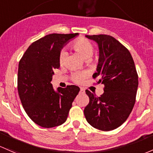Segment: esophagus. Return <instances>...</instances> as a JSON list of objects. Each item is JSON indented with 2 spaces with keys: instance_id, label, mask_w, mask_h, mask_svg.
Instances as JSON below:
<instances>
[{
  "instance_id": "34e87169",
  "label": "esophagus",
  "mask_w": 153,
  "mask_h": 153,
  "mask_svg": "<svg viewBox=\"0 0 153 153\" xmlns=\"http://www.w3.org/2000/svg\"><path fill=\"white\" fill-rule=\"evenodd\" d=\"M80 91H81V93H84L85 92L84 88H81V90H80Z\"/></svg>"
}]
</instances>
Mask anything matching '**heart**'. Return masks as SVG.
I'll return each mask as SVG.
<instances>
[{
  "label": "heart",
  "mask_w": 153,
  "mask_h": 153,
  "mask_svg": "<svg viewBox=\"0 0 153 153\" xmlns=\"http://www.w3.org/2000/svg\"><path fill=\"white\" fill-rule=\"evenodd\" d=\"M71 48L74 51L78 53L84 59H88L92 55V44L89 40L85 38H80L74 41L71 44ZM66 57H67V53L65 51H62L59 55L60 64H63L64 63ZM88 75H89V72L87 71L75 72L72 75V81L77 83H81L85 81Z\"/></svg>",
  "instance_id": "heart-1"
}]
</instances>
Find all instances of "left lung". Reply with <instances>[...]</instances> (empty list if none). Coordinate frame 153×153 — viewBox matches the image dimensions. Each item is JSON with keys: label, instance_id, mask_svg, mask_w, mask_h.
Instances as JSON below:
<instances>
[{"label": "left lung", "instance_id": "8db88e82", "mask_svg": "<svg viewBox=\"0 0 153 153\" xmlns=\"http://www.w3.org/2000/svg\"><path fill=\"white\" fill-rule=\"evenodd\" d=\"M97 42L99 59L94 78L105 85L104 92L97 97L89 90V102L84 108L86 121L103 131L114 130L129 117L136 102L139 81L131 53L118 40L105 34L86 35Z\"/></svg>", "mask_w": 153, "mask_h": 153}]
</instances>
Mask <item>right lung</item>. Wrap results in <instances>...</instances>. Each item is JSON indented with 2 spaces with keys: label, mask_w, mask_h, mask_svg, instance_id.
<instances>
[{
  "label": "right lung",
  "mask_w": 153,
  "mask_h": 153,
  "mask_svg": "<svg viewBox=\"0 0 153 153\" xmlns=\"http://www.w3.org/2000/svg\"><path fill=\"white\" fill-rule=\"evenodd\" d=\"M76 33H51L34 42L19 62L17 89L22 107L36 125L50 128L65 123L80 88L75 85L54 90L53 70L60 67L62 49Z\"/></svg>",
  "instance_id": "obj_1"
}]
</instances>
